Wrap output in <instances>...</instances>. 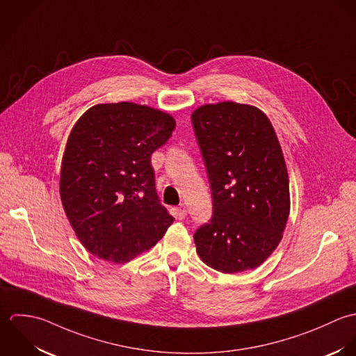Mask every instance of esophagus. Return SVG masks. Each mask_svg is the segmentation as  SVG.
<instances>
[{
  "mask_svg": "<svg viewBox=\"0 0 356 356\" xmlns=\"http://www.w3.org/2000/svg\"><path fill=\"white\" fill-rule=\"evenodd\" d=\"M175 213H176L179 218H184L187 216V208L184 205H180L179 208L175 209Z\"/></svg>",
  "mask_w": 356,
  "mask_h": 356,
  "instance_id": "1",
  "label": "esophagus"
}]
</instances>
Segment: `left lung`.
Here are the masks:
<instances>
[{"instance_id":"left-lung-1","label":"left lung","mask_w":356,"mask_h":356,"mask_svg":"<svg viewBox=\"0 0 356 356\" xmlns=\"http://www.w3.org/2000/svg\"><path fill=\"white\" fill-rule=\"evenodd\" d=\"M212 190L213 216L194 234L214 270L242 273L263 264L282 239L289 211L284 154L267 115L234 102L191 115Z\"/></svg>"}]
</instances>
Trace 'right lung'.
I'll list each match as a JSON object with an SVG mask.
<instances>
[{
	"label": "right lung",
	"mask_w": 356,
	"mask_h": 356,
	"mask_svg": "<svg viewBox=\"0 0 356 356\" xmlns=\"http://www.w3.org/2000/svg\"><path fill=\"white\" fill-rule=\"evenodd\" d=\"M175 127L169 114L121 102L89 108L72 128L60 197L75 235L93 256L127 263L173 222L156 195L151 154Z\"/></svg>",
	"instance_id": "obj_1"
}]
</instances>
